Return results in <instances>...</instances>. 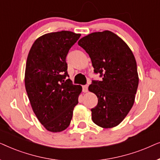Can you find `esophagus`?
Masks as SVG:
<instances>
[{"label": "esophagus", "mask_w": 160, "mask_h": 160, "mask_svg": "<svg viewBox=\"0 0 160 160\" xmlns=\"http://www.w3.org/2000/svg\"><path fill=\"white\" fill-rule=\"evenodd\" d=\"M82 89L84 92H87V91H88V85H84L82 87Z\"/></svg>", "instance_id": "1"}]
</instances>
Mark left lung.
<instances>
[{"instance_id":"left-lung-1","label":"left lung","mask_w":160,"mask_h":160,"mask_svg":"<svg viewBox=\"0 0 160 160\" xmlns=\"http://www.w3.org/2000/svg\"><path fill=\"white\" fill-rule=\"evenodd\" d=\"M78 44L89 54L95 73L102 77L89 86L98 99L91 109L92 119L102 128H114L134 104L139 82L135 57L128 44L109 30L89 34Z\"/></svg>"}]
</instances>
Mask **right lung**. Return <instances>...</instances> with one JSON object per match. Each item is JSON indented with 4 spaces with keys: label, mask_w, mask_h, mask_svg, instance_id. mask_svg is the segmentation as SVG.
Returning a JSON list of instances; mask_svg holds the SVG:
<instances>
[{
    "label": "right lung",
    "mask_w": 160,
    "mask_h": 160,
    "mask_svg": "<svg viewBox=\"0 0 160 160\" xmlns=\"http://www.w3.org/2000/svg\"><path fill=\"white\" fill-rule=\"evenodd\" d=\"M80 36L67 30L44 34L35 41L28 54L26 92L34 113L49 132H62L70 125L78 102L82 87L65 79L68 76L66 56Z\"/></svg>",
    "instance_id": "add662e5"
}]
</instances>
